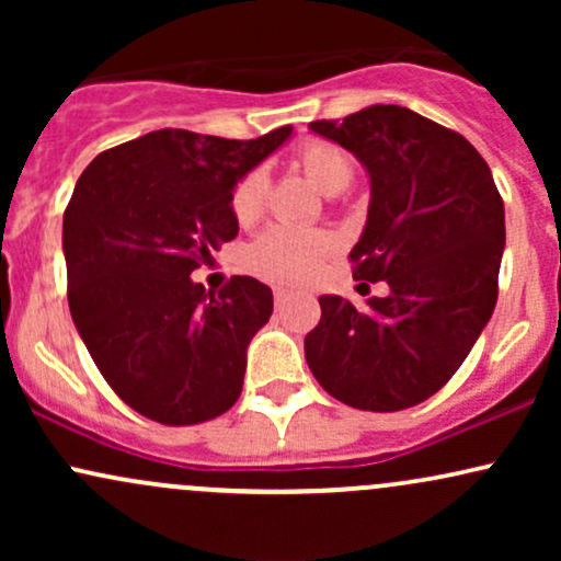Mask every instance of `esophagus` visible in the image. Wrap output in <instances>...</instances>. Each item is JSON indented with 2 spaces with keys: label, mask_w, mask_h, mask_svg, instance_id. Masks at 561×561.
Masks as SVG:
<instances>
[{
  "label": "esophagus",
  "mask_w": 561,
  "mask_h": 561,
  "mask_svg": "<svg viewBox=\"0 0 561 561\" xmlns=\"http://www.w3.org/2000/svg\"><path fill=\"white\" fill-rule=\"evenodd\" d=\"M287 298V289L285 287H276L274 289V300H276V306H282V300Z\"/></svg>",
  "instance_id": "34e87169"
}]
</instances>
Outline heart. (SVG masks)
<instances>
[{"instance_id": "obj_1", "label": "heart", "mask_w": 561, "mask_h": 561, "mask_svg": "<svg viewBox=\"0 0 561 561\" xmlns=\"http://www.w3.org/2000/svg\"><path fill=\"white\" fill-rule=\"evenodd\" d=\"M298 163L306 176L327 195H340L347 184L353 182V158L343 147L332 141H306L298 150ZM268 176L263 169L244 173L240 184L231 192V214L242 227L259 221L266 203ZM334 250V240L324 231H306L293 227H272L250 244L248 263L255 274L266 276L282 285H295V282L308 279L321 261Z\"/></svg>"}]
</instances>
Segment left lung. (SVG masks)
Returning <instances> with one entry per match:
<instances>
[{
  "instance_id": "8db88e82",
  "label": "left lung",
  "mask_w": 561,
  "mask_h": 561,
  "mask_svg": "<svg viewBox=\"0 0 561 561\" xmlns=\"http://www.w3.org/2000/svg\"><path fill=\"white\" fill-rule=\"evenodd\" d=\"M308 128L364 165L369 210L353 276L390 293L364 308L321 295L306 362L353 409H409L454 377L493 317L504 203L480 152L409 107L369 105Z\"/></svg>"
}]
</instances>
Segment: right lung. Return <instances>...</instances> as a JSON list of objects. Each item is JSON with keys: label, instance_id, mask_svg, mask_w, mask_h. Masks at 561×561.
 <instances>
[{"label": "right lung", "instance_id": "obj_1", "mask_svg": "<svg viewBox=\"0 0 561 561\" xmlns=\"http://www.w3.org/2000/svg\"><path fill=\"white\" fill-rule=\"evenodd\" d=\"M289 137L293 126L250 141L160 128L100 152L76 182L62 216L70 317L147 420L197 424L240 398L274 295L253 276L205 293L192 272L234 240L231 192Z\"/></svg>", "mask_w": 561, "mask_h": 561}]
</instances>
